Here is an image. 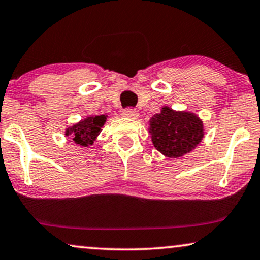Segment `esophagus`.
Wrapping results in <instances>:
<instances>
[{
	"mask_svg": "<svg viewBox=\"0 0 260 260\" xmlns=\"http://www.w3.org/2000/svg\"><path fill=\"white\" fill-rule=\"evenodd\" d=\"M122 115L123 116H127V117H132V119H136V117L138 116L137 115V112L134 110L133 108H126L122 110Z\"/></svg>",
	"mask_w": 260,
	"mask_h": 260,
	"instance_id": "1",
	"label": "esophagus"
}]
</instances>
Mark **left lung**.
<instances>
[{
  "label": "left lung",
  "mask_w": 260,
  "mask_h": 260,
  "mask_svg": "<svg viewBox=\"0 0 260 260\" xmlns=\"http://www.w3.org/2000/svg\"><path fill=\"white\" fill-rule=\"evenodd\" d=\"M150 122L154 147L166 157H182L202 140L203 124L193 114L174 112L164 107Z\"/></svg>",
  "instance_id": "8db88e82"
}]
</instances>
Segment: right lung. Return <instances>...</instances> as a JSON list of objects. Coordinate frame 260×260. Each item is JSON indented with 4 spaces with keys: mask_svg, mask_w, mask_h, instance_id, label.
Masks as SVG:
<instances>
[{
    "mask_svg": "<svg viewBox=\"0 0 260 260\" xmlns=\"http://www.w3.org/2000/svg\"><path fill=\"white\" fill-rule=\"evenodd\" d=\"M107 120L106 115H96L81 121V122L72 126L70 131H67V134H72V140L81 146L92 145L96 137L101 132V127Z\"/></svg>",
    "mask_w": 260,
    "mask_h": 260,
    "instance_id": "obj_1",
    "label": "right lung"
}]
</instances>
